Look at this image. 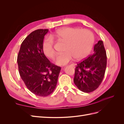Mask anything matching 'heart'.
<instances>
[{
    "mask_svg": "<svg viewBox=\"0 0 124 124\" xmlns=\"http://www.w3.org/2000/svg\"><path fill=\"white\" fill-rule=\"evenodd\" d=\"M54 37L66 41L65 52L58 54L55 58L56 64L65 65L75 58L80 61L91 52L94 39L92 32L88 29L64 27L57 30ZM42 51L47 57L53 58L55 54L54 40L51 36L46 37L42 44Z\"/></svg>",
    "mask_w": 124,
    "mask_h": 124,
    "instance_id": "1",
    "label": "heart"
}]
</instances>
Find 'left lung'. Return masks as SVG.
Wrapping results in <instances>:
<instances>
[{"mask_svg":"<svg viewBox=\"0 0 124 124\" xmlns=\"http://www.w3.org/2000/svg\"><path fill=\"white\" fill-rule=\"evenodd\" d=\"M93 55L77 63L74 83L80 91L89 93L98 88L104 76L107 54L102 41L96 44Z\"/></svg>","mask_w":124,"mask_h":124,"instance_id":"8db88e82","label":"left lung"}]
</instances>
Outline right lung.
<instances>
[{"label":"right lung","instance_id":"1","mask_svg":"<svg viewBox=\"0 0 124 124\" xmlns=\"http://www.w3.org/2000/svg\"><path fill=\"white\" fill-rule=\"evenodd\" d=\"M48 29L32 31L22 43L17 62L21 78L35 95L46 97L53 92L61 68L51 63L42 51Z\"/></svg>","mask_w":124,"mask_h":124}]
</instances>
